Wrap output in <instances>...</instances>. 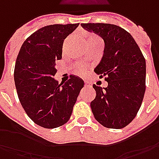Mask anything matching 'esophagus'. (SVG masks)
Wrapping results in <instances>:
<instances>
[{
  "instance_id": "esophagus-1",
  "label": "esophagus",
  "mask_w": 159,
  "mask_h": 159,
  "mask_svg": "<svg viewBox=\"0 0 159 159\" xmlns=\"http://www.w3.org/2000/svg\"><path fill=\"white\" fill-rule=\"evenodd\" d=\"M85 87H90V83H89L88 81H85Z\"/></svg>"
}]
</instances>
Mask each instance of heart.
Listing matches in <instances>:
<instances>
[{"label": "heart", "instance_id": "b5f03b06", "mask_svg": "<svg viewBox=\"0 0 159 159\" xmlns=\"http://www.w3.org/2000/svg\"><path fill=\"white\" fill-rule=\"evenodd\" d=\"M94 40H99V41H102L100 40V38L97 36V35H95L94 34H88V40L87 41H94Z\"/></svg>", "mask_w": 159, "mask_h": 159}]
</instances>
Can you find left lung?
<instances>
[{"label": "left lung", "mask_w": 159, "mask_h": 159, "mask_svg": "<svg viewBox=\"0 0 159 159\" xmlns=\"http://www.w3.org/2000/svg\"><path fill=\"white\" fill-rule=\"evenodd\" d=\"M102 37L104 49L94 71L105 76L106 88L96 92L90 107L95 119L108 128L120 129L135 118L145 93L146 62L134 39L125 29L111 24H81Z\"/></svg>", "instance_id": "left-lung-1"}]
</instances>
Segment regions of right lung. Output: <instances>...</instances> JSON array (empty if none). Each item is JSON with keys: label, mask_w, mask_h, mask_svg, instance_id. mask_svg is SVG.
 Returning <instances> with one entry per match:
<instances>
[{"label": "right lung", "mask_w": 159, "mask_h": 159, "mask_svg": "<svg viewBox=\"0 0 159 159\" xmlns=\"http://www.w3.org/2000/svg\"><path fill=\"white\" fill-rule=\"evenodd\" d=\"M79 25L40 28L25 40L16 57L14 80L19 101L28 117L44 128H56L70 119L84 87L82 79L76 75H70L64 84L54 78L64 40Z\"/></svg>", "instance_id": "obj_1"}]
</instances>
